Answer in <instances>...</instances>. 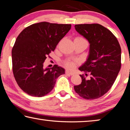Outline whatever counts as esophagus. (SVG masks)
Returning <instances> with one entry per match:
<instances>
[{
  "label": "esophagus",
  "instance_id": "obj_1",
  "mask_svg": "<svg viewBox=\"0 0 130 130\" xmlns=\"http://www.w3.org/2000/svg\"><path fill=\"white\" fill-rule=\"evenodd\" d=\"M65 73L67 74H69V75H73V74H74L73 72H70V71H69V70H66Z\"/></svg>",
  "mask_w": 130,
  "mask_h": 130
}]
</instances>
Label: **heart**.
<instances>
[{"label":"heart","instance_id":"heart-1","mask_svg":"<svg viewBox=\"0 0 130 130\" xmlns=\"http://www.w3.org/2000/svg\"><path fill=\"white\" fill-rule=\"evenodd\" d=\"M76 40H78V41H86L85 39L83 38V37H77L74 38V41ZM87 42V41H86ZM78 63V61L77 60H66L63 62V65H65V67H66L68 68H69L70 69H72L76 67V65Z\"/></svg>","mask_w":130,"mask_h":130}]
</instances>
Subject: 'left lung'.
Masks as SVG:
<instances>
[{"instance_id":"1","label":"left lung","mask_w":130,"mask_h":130,"mask_svg":"<svg viewBox=\"0 0 130 130\" xmlns=\"http://www.w3.org/2000/svg\"><path fill=\"white\" fill-rule=\"evenodd\" d=\"M76 30L90 44L87 60L78 68L85 73L80 75L81 84L74 91L85 99L93 100L103 96L111 89L121 68V47L111 31L98 23L74 26ZM90 74L87 79L85 76Z\"/></svg>"}]
</instances>
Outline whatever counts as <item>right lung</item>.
<instances>
[{
	"instance_id": "1",
	"label": "right lung",
	"mask_w": 130,
	"mask_h": 130,
	"mask_svg": "<svg viewBox=\"0 0 130 130\" xmlns=\"http://www.w3.org/2000/svg\"><path fill=\"white\" fill-rule=\"evenodd\" d=\"M70 28V24L42 22L26 27L18 36L12 49V71L25 93L45 96L53 89L57 78L65 74V69L57 65L44 69L43 62Z\"/></svg>"
}]
</instances>
